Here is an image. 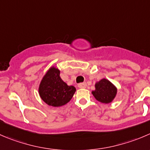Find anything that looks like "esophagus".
Instances as JSON below:
<instances>
[{"label":"esophagus","mask_w":150,"mask_h":150,"mask_svg":"<svg viewBox=\"0 0 150 150\" xmlns=\"http://www.w3.org/2000/svg\"><path fill=\"white\" fill-rule=\"evenodd\" d=\"M78 87L80 88H85L86 87V83H81L78 84Z\"/></svg>","instance_id":"34e87169"}]
</instances>
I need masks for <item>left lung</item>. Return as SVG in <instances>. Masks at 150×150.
<instances>
[{
    "mask_svg": "<svg viewBox=\"0 0 150 150\" xmlns=\"http://www.w3.org/2000/svg\"><path fill=\"white\" fill-rule=\"evenodd\" d=\"M95 89L91 94L97 101L105 104L113 102L117 94V88L106 78H103L95 83Z\"/></svg>",
    "mask_w": 150,
    "mask_h": 150,
    "instance_id": "8db88e82",
    "label": "left lung"
}]
</instances>
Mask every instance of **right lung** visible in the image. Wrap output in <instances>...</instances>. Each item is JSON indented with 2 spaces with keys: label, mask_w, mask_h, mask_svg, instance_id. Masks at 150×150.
<instances>
[{
  "label": "right lung",
  "mask_w": 150,
  "mask_h": 150,
  "mask_svg": "<svg viewBox=\"0 0 150 150\" xmlns=\"http://www.w3.org/2000/svg\"><path fill=\"white\" fill-rule=\"evenodd\" d=\"M38 91L40 97L46 104L53 107H61L70 101L76 88L62 81L60 70L52 66L42 78Z\"/></svg>",
  "instance_id": "obj_1"
}]
</instances>
